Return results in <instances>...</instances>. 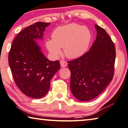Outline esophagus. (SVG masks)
I'll return each mask as SVG.
<instances>
[{
  "instance_id": "esophagus-1",
  "label": "esophagus",
  "mask_w": 128,
  "mask_h": 128,
  "mask_svg": "<svg viewBox=\"0 0 128 128\" xmlns=\"http://www.w3.org/2000/svg\"><path fill=\"white\" fill-rule=\"evenodd\" d=\"M60 65H61V67L64 68V67H67V62H66V61L62 60V61H60Z\"/></svg>"
}]
</instances>
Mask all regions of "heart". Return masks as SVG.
<instances>
[{
	"label": "heart",
	"instance_id": "heart-1",
	"mask_svg": "<svg viewBox=\"0 0 128 128\" xmlns=\"http://www.w3.org/2000/svg\"><path fill=\"white\" fill-rule=\"evenodd\" d=\"M52 38L46 42L47 48L51 54L55 57L61 56V48H64L66 57L76 59L86 52L92 35L86 27L71 23L57 27L52 34Z\"/></svg>",
	"mask_w": 128,
	"mask_h": 128
}]
</instances>
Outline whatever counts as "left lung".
Wrapping results in <instances>:
<instances>
[{
    "instance_id": "left-lung-1",
    "label": "left lung",
    "mask_w": 128,
    "mask_h": 128,
    "mask_svg": "<svg viewBox=\"0 0 128 128\" xmlns=\"http://www.w3.org/2000/svg\"><path fill=\"white\" fill-rule=\"evenodd\" d=\"M97 35L90 50L68 61L70 88L77 100L88 101L98 96L112 81L115 70V44L106 32L95 25Z\"/></svg>"
}]
</instances>
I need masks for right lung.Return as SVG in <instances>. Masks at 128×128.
Masks as SVG:
<instances>
[{
    "mask_svg": "<svg viewBox=\"0 0 128 128\" xmlns=\"http://www.w3.org/2000/svg\"><path fill=\"white\" fill-rule=\"evenodd\" d=\"M50 24L40 22L26 27L15 37L8 53V64L17 86L32 98L46 95L51 80L60 68L59 61L47 59L35 41L42 38Z\"/></svg>",
    "mask_w": 128,
    "mask_h": 128,
    "instance_id": "obj_1",
    "label": "right lung"
}]
</instances>
